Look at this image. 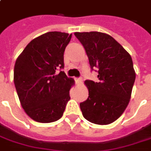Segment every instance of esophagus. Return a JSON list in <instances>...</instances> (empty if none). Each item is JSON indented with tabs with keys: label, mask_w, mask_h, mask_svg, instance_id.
Returning <instances> with one entry per match:
<instances>
[{
	"label": "esophagus",
	"mask_w": 151,
	"mask_h": 151,
	"mask_svg": "<svg viewBox=\"0 0 151 151\" xmlns=\"http://www.w3.org/2000/svg\"><path fill=\"white\" fill-rule=\"evenodd\" d=\"M76 82H77V84H80L82 81V78H76Z\"/></svg>",
	"instance_id": "1"
}]
</instances>
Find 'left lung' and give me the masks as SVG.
Listing matches in <instances>:
<instances>
[{"label": "left lung", "instance_id": "left-lung-1", "mask_svg": "<svg viewBox=\"0 0 151 151\" xmlns=\"http://www.w3.org/2000/svg\"><path fill=\"white\" fill-rule=\"evenodd\" d=\"M84 46L91 70L98 71V82L86 80L89 97L80 103L82 115L90 122L107 125L116 121L129 104L135 81L131 57L106 33H74Z\"/></svg>", "mask_w": 151, "mask_h": 151}]
</instances>
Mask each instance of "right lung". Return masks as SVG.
<instances>
[{"mask_svg": "<svg viewBox=\"0 0 151 151\" xmlns=\"http://www.w3.org/2000/svg\"><path fill=\"white\" fill-rule=\"evenodd\" d=\"M72 34L48 32L30 41L19 55L13 81L19 100L33 120L49 123L62 117L74 84L64 71V52Z\"/></svg>", "mask_w": 151, "mask_h": 151, "instance_id": "1", "label": "right lung"}]
</instances>
